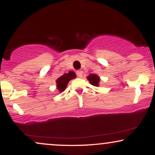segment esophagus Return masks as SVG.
Wrapping results in <instances>:
<instances>
[{"instance_id":"1","label":"esophagus","mask_w":155,"mask_h":155,"mask_svg":"<svg viewBox=\"0 0 155 155\" xmlns=\"http://www.w3.org/2000/svg\"><path fill=\"white\" fill-rule=\"evenodd\" d=\"M82 74H83V71H76V75H77V76L78 77H80L81 78V76H82Z\"/></svg>"}]
</instances>
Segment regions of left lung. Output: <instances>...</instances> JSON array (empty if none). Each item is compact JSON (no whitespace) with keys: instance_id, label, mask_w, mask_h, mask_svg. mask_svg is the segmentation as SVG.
Instances as JSON below:
<instances>
[{"instance_id":"1","label":"left lung","mask_w":155,"mask_h":155,"mask_svg":"<svg viewBox=\"0 0 155 155\" xmlns=\"http://www.w3.org/2000/svg\"><path fill=\"white\" fill-rule=\"evenodd\" d=\"M87 79L89 81H90L91 84L96 87L98 86V83L99 81H100V79H99V77L97 75H95V74H90V75L87 77Z\"/></svg>"}]
</instances>
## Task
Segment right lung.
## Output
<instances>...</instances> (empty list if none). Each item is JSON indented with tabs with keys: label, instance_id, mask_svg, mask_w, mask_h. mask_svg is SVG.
Instances as JSON below:
<instances>
[{
	"label": "right lung",
	"instance_id": "obj_1",
	"mask_svg": "<svg viewBox=\"0 0 155 155\" xmlns=\"http://www.w3.org/2000/svg\"><path fill=\"white\" fill-rule=\"evenodd\" d=\"M76 77L75 73L73 71H69L68 74H64L63 76H61L59 79H57V87L58 90H59L60 92H63L65 90L66 87L68 83L71 79H74Z\"/></svg>",
	"mask_w": 155,
	"mask_h": 155
}]
</instances>
